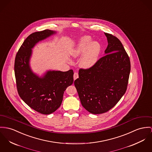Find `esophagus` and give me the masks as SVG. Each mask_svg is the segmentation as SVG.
I'll return each instance as SVG.
<instances>
[{
  "label": "esophagus",
  "instance_id": "34e87169",
  "mask_svg": "<svg viewBox=\"0 0 152 152\" xmlns=\"http://www.w3.org/2000/svg\"><path fill=\"white\" fill-rule=\"evenodd\" d=\"M79 77V75L77 72H75L74 73V75H73V79L74 80H76V79H77Z\"/></svg>",
  "mask_w": 152,
  "mask_h": 152
}]
</instances>
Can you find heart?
<instances>
[{
  "instance_id": "b5f03b06",
  "label": "heart",
  "mask_w": 152,
  "mask_h": 152,
  "mask_svg": "<svg viewBox=\"0 0 152 152\" xmlns=\"http://www.w3.org/2000/svg\"><path fill=\"white\" fill-rule=\"evenodd\" d=\"M101 51L100 44L96 41H92L88 36L82 37L71 50L70 54L73 58H79L80 66L84 69H90L96 64Z\"/></svg>"
}]
</instances>
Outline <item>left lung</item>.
Returning <instances> with one entry per match:
<instances>
[{"label":"left lung","instance_id":"1","mask_svg":"<svg viewBox=\"0 0 152 152\" xmlns=\"http://www.w3.org/2000/svg\"><path fill=\"white\" fill-rule=\"evenodd\" d=\"M105 56L93 67L80 69L75 86L82 106L92 114H101L116 105L126 93L131 70L129 56L116 37L104 33Z\"/></svg>","mask_w":152,"mask_h":152}]
</instances>
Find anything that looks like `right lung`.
Masks as SVG:
<instances>
[{
  "label": "right lung",
  "instance_id": "1",
  "mask_svg": "<svg viewBox=\"0 0 152 152\" xmlns=\"http://www.w3.org/2000/svg\"><path fill=\"white\" fill-rule=\"evenodd\" d=\"M57 33L46 29L29 35L15 59L14 72L18 93L24 102L35 111L49 115L61 105L64 91L73 82V71L48 70L40 76L30 65L32 48L39 42Z\"/></svg>",
  "mask_w": 152,
  "mask_h": 152
}]
</instances>
